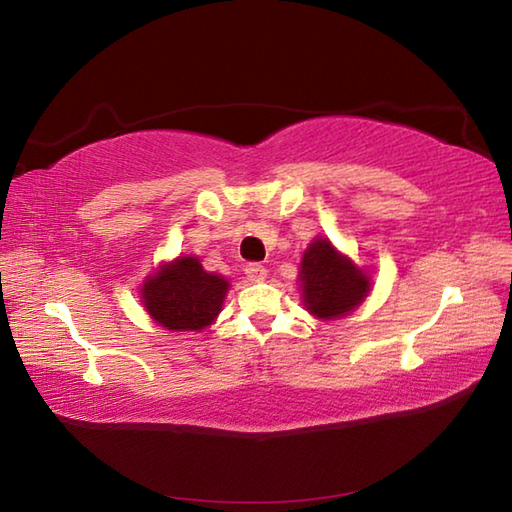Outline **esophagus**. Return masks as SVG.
<instances>
[{
	"instance_id": "esophagus-1",
	"label": "esophagus",
	"mask_w": 512,
	"mask_h": 512,
	"mask_svg": "<svg viewBox=\"0 0 512 512\" xmlns=\"http://www.w3.org/2000/svg\"><path fill=\"white\" fill-rule=\"evenodd\" d=\"M244 273L250 281H264L266 279V268L262 264H248L244 268Z\"/></svg>"
}]
</instances>
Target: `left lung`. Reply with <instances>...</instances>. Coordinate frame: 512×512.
<instances>
[{
	"mask_svg": "<svg viewBox=\"0 0 512 512\" xmlns=\"http://www.w3.org/2000/svg\"><path fill=\"white\" fill-rule=\"evenodd\" d=\"M297 284L303 308L314 319L336 321L352 314L369 297L372 273L319 235L303 250Z\"/></svg>",
	"mask_w": 512,
	"mask_h": 512,
	"instance_id": "1",
	"label": "left lung"
}]
</instances>
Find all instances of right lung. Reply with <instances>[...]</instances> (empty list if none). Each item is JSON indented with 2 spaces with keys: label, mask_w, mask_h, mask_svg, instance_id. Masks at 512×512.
Here are the masks:
<instances>
[{
  "label": "right lung",
  "mask_w": 512,
  "mask_h": 512,
  "mask_svg": "<svg viewBox=\"0 0 512 512\" xmlns=\"http://www.w3.org/2000/svg\"><path fill=\"white\" fill-rule=\"evenodd\" d=\"M231 284L209 273L195 255L162 262L140 286V303L149 319L169 332H202L222 312Z\"/></svg>",
  "instance_id": "1"
}]
</instances>
